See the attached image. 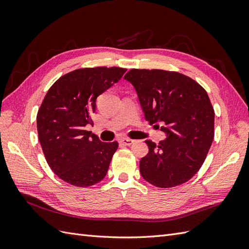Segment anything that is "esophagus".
Segmentation results:
<instances>
[{"label":"esophagus","mask_w":249,"mask_h":249,"mask_svg":"<svg viewBox=\"0 0 249 249\" xmlns=\"http://www.w3.org/2000/svg\"><path fill=\"white\" fill-rule=\"evenodd\" d=\"M119 142L122 143V144H124V145H131V144H133V143L135 142V140L134 139H130V138H123V139H120Z\"/></svg>","instance_id":"esophagus-1"}]
</instances>
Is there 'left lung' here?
Masks as SVG:
<instances>
[{"label":"left lung","mask_w":249,"mask_h":249,"mask_svg":"<svg viewBox=\"0 0 249 249\" xmlns=\"http://www.w3.org/2000/svg\"><path fill=\"white\" fill-rule=\"evenodd\" d=\"M124 79L132 83L145 119L166 134L156 144L146 140L148 154L139 163L146 182L171 188L188 182L205 162L214 139V109L196 81L177 71L137 70Z\"/></svg>","instance_id":"obj_1"}]
</instances>
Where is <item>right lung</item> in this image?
<instances>
[{
  "label": "right lung",
  "mask_w": 249,
  "mask_h": 249,
  "mask_svg": "<svg viewBox=\"0 0 249 249\" xmlns=\"http://www.w3.org/2000/svg\"><path fill=\"white\" fill-rule=\"evenodd\" d=\"M125 71L115 66L79 69L48 90L37 113V132L49 166L64 182L89 187L106 176L118 143L102 142L84 127L92 123L97 96Z\"/></svg>",
  "instance_id": "add662e5"
}]
</instances>
